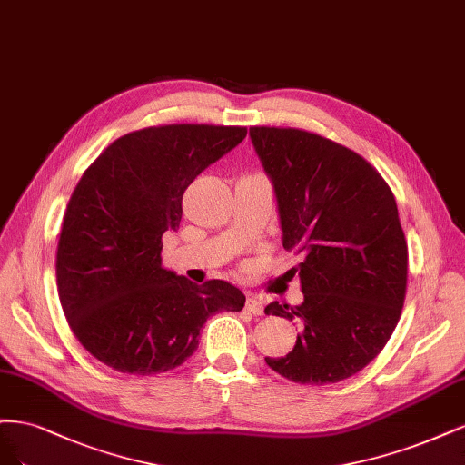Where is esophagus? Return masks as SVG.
Here are the masks:
<instances>
[{"instance_id": "obj_1", "label": "esophagus", "mask_w": 465, "mask_h": 465, "mask_svg": "<svg viewBox=\"0 0 465 465\" xmlns=\"http://www.w3.org/2000/svg\"><path fill=\"white\" fill-rule=\"evenodd\" d=\"M245 309L252 314H262L264 312V299L261 295H249L247 297V303H245Z\"/></svg>"}]
</instances>
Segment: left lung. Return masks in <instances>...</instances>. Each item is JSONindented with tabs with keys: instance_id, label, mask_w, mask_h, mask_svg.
<instances>
[{
	"instance_id": "1",
	"label": "left lung",
	"mask_w": 465,
	"mask_h": 465,
	"mask_svg": "<svg viewBox=\"0 0 465 465\" xmlns=\"http://www.w3.org/2000/svg\"><path fill=\"white\" fill-rule=\"evenodd\" d=\"M271 175L283 249L303 254V303L264 312L299 322L295 348L266 365L299 384L353 377L377 357L400 321L408 286V243L392 189L377 168L317 133L249 129Z\"/></svg>"
}]
</instances>
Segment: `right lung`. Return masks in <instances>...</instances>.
<instances>
[{"mask_svg": "<svg viewBox=\"0 0 465 465\" xmlns=\"http://www.w3.org/2000/svg\"><path fill=\"white\" fill-rule=\"evenodd\" d=\"M247 127L175 124L115 139L74 187L55 254L57 293L81 346L127 374L182 365L208 317L242 311L223 280L193 283L162 266V235L182 222L185 189L245 139Z\"/></svg>", "mask_w": 465, "mask_h": 465, "instance_id": "obj_1", "label": "right lung"}]
</instances>
